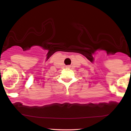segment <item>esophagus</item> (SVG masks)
I'll list each match as a JSON object with an SVG mask.
<instances>
[{"instance_id":"esophagus-1","label":"esophagus","mask_w":131,"mask_h":131,"mask_svg":"<svg viewBox=\"0 0 131 131\" xmlns=\"http://www.w3.org/2000/svg\"><path fill=\"white\" fill-rule=\"evenodd\" d=\"M70 66H67V68H70Z\"/></svg>"}]
</instances>
